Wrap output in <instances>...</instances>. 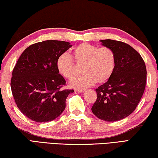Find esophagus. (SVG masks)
I'll list each match as a JSON object with an SVG mask.
<instances>
[{"label":"esophagus","instance_id":"1","mask_svg":"<svg viewBox=\"0 0 158 158\" xmlns=\"http://www.w3.org/2000/svg\"><path fill=\"white\" fill-rule=\"evenodd\" d=\"M84 90H84V89H75L74 90V91H75L76 93H83V92H84Z\"/></svg>","mask_w":158,"mask_h":158}]
</instances>
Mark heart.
<instances>
[{"label":"heart","mask_w":158,"mask_h":158,"mask_svg":"<svg viewBox=\"0 0 158 158\" xmlns=\"http://www.w3.org/2000/svg\"><path fill=\"white\" fill-rule=\"evenodd\" d=\"M73 56L77 64H83L80 77L74 79L69 85L74 89H84L94 84L107 81L113 74L116 66V55L106 47L98 48L89 43H81L73 50ZM56 68L61 75L72 79L75 74V66L71 56L62 53L56 60Z\"/></svg>","instance_id":"1"}]
</instances>
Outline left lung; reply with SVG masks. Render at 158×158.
<instances>
[{"instance_id":"1","label":"left lung","mask_w":158,"mask_h":158,"mask_svg":"<svg viewBox=\"0 0 158 158\" xmlns=\"http://www.w3.org/2000/svg\"><path fill=\"white\" fill-rule=\"evenodd\" d=\"M102 45L116 55V66L107 81L95 90L98 97L93 114L105 121H120L135 110L143 94L146 68L141 55L125 42L101 40Z\"/></svg>"}]
</instances>
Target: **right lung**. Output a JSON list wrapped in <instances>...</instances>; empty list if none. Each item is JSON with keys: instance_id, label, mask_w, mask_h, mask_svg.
Wrapping results in <instances>:
<instances>
[{"instance_id": "add662e5", "label": "right lung", "mask_w": 158, "mask_h": 158, "mask_svg": "<svg viewBox=\"0 0 158 158\" xmlns=\"http://www.w3.org/2000/svg\"><path fill=\"white\" fill-rule=\"evenodd\" d=\"M72 47L69 42L46 40L23 51L12 71L11 89L17 107L37 123L52 121L65 109L74 90H62L65 80L58 73L56 60Z\"/></svg>"}]
</instances>
